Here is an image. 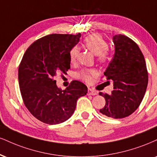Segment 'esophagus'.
<instances>
[{"instance_id":"esophagus-1","label":"esophagus","mask_w":157,"mask_h":157,"mask_svg":"<svg viewBox=\"0 0 157 157\" xmlns=\"http://www.w3.org/2000/svg\"><path fill=\"white\" fill-rule=\"evenodd\" d=\"M88 95H92V96H95V95H97V92H96L95 90L90 89V88H88Z\"/></svg>"}]
</instances>
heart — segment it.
Returning <instances> with one entry per match:
<instances>
[{"instance_id":"obj_1","label":"heart","mask_w":157,"mask_h":157,"mask_svg":"<svg viewBox=\"0 0 157 157\" xmlns=\"http://www.w3.org/2000/svg\"><path fill=\"white\" fill-rule=\"evenodd\" d=\"M83 46L94 55L97 56V60L100 63H105L109 58V52L107 50L108 45L105 39L99 34H92L86 37L83 41ZM80 48L77 46L73 47L69 51V60L71 63L77 61ZM97 75L95 70H83L78 74L79 77L87 82H91L92 77Z\"/></svg>"}]
</instances>
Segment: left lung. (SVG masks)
Wrapping results in <instances>:
<instances>
[{
	"instance_id": "obj_1",
	"label": "left lung",
	"mask_w": 157,
	"mask_h": 157,
	"mask_svg": "<svg viewBox=\"0 0 157 157\" xmlns=\"http://www.w3.org/2000/svg\"><path fill=\"white\" fill-rule=\"evenodd\" d=\"M113 41L115 54L104 75L113 81V90L109 95L99 93L106 101L99 112L109 118H123L140 105L148 86V71L144 56L135 41L121 34L115 35Z\"/></svg>"
}]
</instances>
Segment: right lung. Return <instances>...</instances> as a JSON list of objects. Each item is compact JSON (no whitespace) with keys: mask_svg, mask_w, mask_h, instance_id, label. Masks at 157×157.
<instances>
[{"mask_svg":"<svg viewBox=\"0 0 157 157\" xmlns=\"http://www.w3.org/2000/svg\"><path fill=\"white\" fill-rule=\"evenodd\" d=\"M81 34H50L38 39L25 52L18 69L20 93L30 113L45 124H58L75 112L77 101L86 95V85L74 80L65 90L55 77L70 69L69 51Z\"/></svg>","mask_w":157,"mask_h":157,"instance_id":"add662e5","label":"right lung"}]
</instances>
